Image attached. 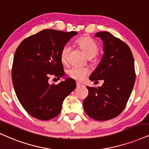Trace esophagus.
Masks as SVG:
<instances>
[{"label":"esophagus","mask_w":149,"mask_h":149,"mask_svg":"<svg viewBox=\"0 0 149 149\" xmlns=\"http://www.w3.org/2000/svg\"><path fill=\"white\" fill-rule=\"evenodd\" d=\"M82 86V84L80 83V82H76V86L77 87H80V86Z\"/></svg>","instance_id":"34e87169"}]
</instances>
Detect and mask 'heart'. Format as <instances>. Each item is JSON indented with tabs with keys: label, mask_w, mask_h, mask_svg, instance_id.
<instances>
[{
	"label": "heart",
	"mask_w": 149,
	"mask_h": 149,
	"mask_svg": "<svg viewBox=\"0 0 149 149\" xmlns=\"http://www.w3.org/2000/svg\"><path fill=\"white\" fill-rule=\"evenodd\" d=\"M76 43L88 58L95 57L99 53L100 49L98 45L91 38L86 36L81 37L77 40ZM69 52H70V47L68 45H65L62 49L61 59L63 63H67ZM89 72V69L85 67L73 66L67 71V74L69 78L78 81H81L83 80L84 77L88 75Z\"/></svg>",
	"instance_id": "heart-1"
}]
</instances>
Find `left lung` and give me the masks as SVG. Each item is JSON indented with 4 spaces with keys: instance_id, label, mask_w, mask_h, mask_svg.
Segmentation results:
<instances>
[{
    "instance_id": "1",
    "label": "left lung",
    "mask_w": 149,
    "mask_h": 149,
    "mask_svg": "<svg viewBox=\"0 0 149 149\" xmlns=\"http://www.w3.org/2000/svg\"><path fill=\"white\" fill-rule=\"evenodd\" d=\"M103 40L104 54L100 63L89 79L104 80L100 87L86 86L84 111L98 121L113 119L121 113L131 95L135 81L134 59L129 47L108 31L96 33Z\"/></svg>"
}]
</instances>
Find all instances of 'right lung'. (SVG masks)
I'll list each match as a JSON object with an SVG mask.
<instances>
[{
  "mask_svg": "<svg viewBox=\"0 0 149 149\" xmlns=\"http://www.w3.org/2000/svg\"><path fill=\"white\" fill-rule=\"evenodd\" d=\"M76 31L43 29L27 37L17 47L12 78L16 96L24 110L33 118L49 120L61 113L64 100L76 87L67 78L49 84V76H65L61 59L62 49Z\"/></svg>",
  "mask_w": 149,
  "mask_h": 149,
  "instance_id": "right-lung-1",
  "label": "right lung"
}]
</instances>
